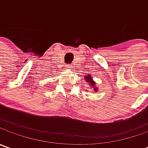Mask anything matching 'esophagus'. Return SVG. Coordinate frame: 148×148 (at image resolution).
<instances>
[{"label": "esophagus", "instance_id": "obj_1", "mask_svg": "<svg viewBox=\"0 0 148 148\" xmlns=\"http://www.w3.org/2000/svg\"><path fill=\"white\" fill-rule=\"evenodd\" d=\"M71 67H72V66H71L70 64H66V68H68V69H71Z\"/></svg>", "mask_w": 148, "mask_h": 148}]
</instances>
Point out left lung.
Masks as SVG:
<instances>
[{"label": "left lung", "mask_w": 148, "mask_h": 148, "mask_svg": "<svg viewBox=\"0 0 148 148\" xmlns=\"http://www.w3.org/2000/svg\"><path fill=\"white\" fill-rule=\"evenodd\" d=\"M85 78H86V82H90V86H92L95 90V82H92V80H91L90 77L89 75H87V76H86V77H85Z\"/></svg>", "instance_id": "obj_1"}]
</instances>
